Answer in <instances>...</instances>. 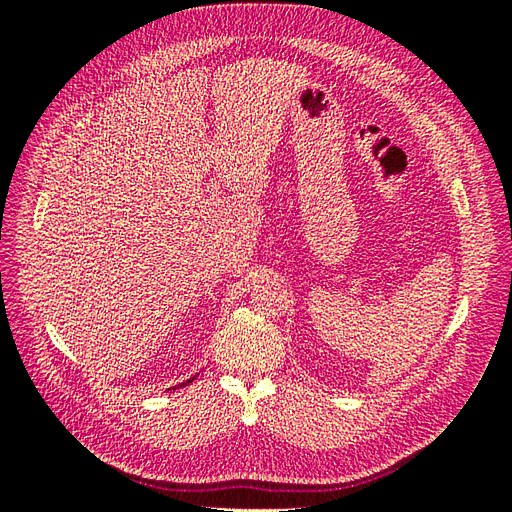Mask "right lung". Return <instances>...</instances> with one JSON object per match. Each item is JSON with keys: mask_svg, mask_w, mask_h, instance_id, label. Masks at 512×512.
<instances>
[{"mask_svg": "<svg viewBox=\"0 0 512 512\" xmlns=\"http://www.w3.org/2000/svg\"><path fill=\"white\" fill-rule=\"evenodd\" d=\"M192 380H194V378H190V380H188V382H181V384H179V386H185V384H190V382H192Z\"/></svg>", "mask_w": 512, "mask_h": 512, "instance_id": "1", "label": "right lung"}]
</instances>
